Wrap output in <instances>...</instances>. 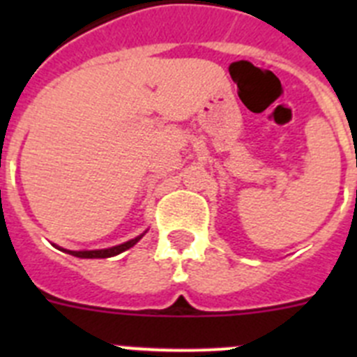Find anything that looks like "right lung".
Listing matches in <instances>:
<instances>
[{
    "label": "right lung",
    "mask_w": 357,
    "mask_h": 357,
    "mask_svg": "<svg viewBox=\"0 0 357 357\" xmlns=\"http://www.w3.org/2000/svg\"><path fill=\"white\" fill-rule=\"evenodd\" d=\"M143 238V234L137 236V238L130 239L127 243H121V245H116V247L103 248V250H66V248H61V250L68 252V254L75 255V257H82V259H105V257H112V255H118L121 252L128 250L130 247H134L135 243Z\"/></svg>",
    "instance_id": "obj_1"
}]
</instances>
